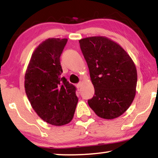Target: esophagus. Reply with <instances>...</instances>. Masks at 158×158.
I'll list each match as a JSON object with an SVG mask.
<instances>
[{
	"label": "esophagus",
	"instance_id": "34e87169",
	"mask_svg": "<svg viewBox=\"0 0 158 158\" xmlns=\"http://www.w3.org/2000/svg\"><path fill=\"white\" fill-rule=\"evenodd\" d=\"M76 86H77V87L78 89H79V88H80V87H81V82L78 83V84H77V85H76Z\"/></svg>",
	"mask_w": 158,
	"mask_h": 158
}]
</instances>
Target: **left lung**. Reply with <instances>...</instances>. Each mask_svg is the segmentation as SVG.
<instances>
[{
	"mask_svg": "<svg viewBox=\"0 0 158 158\" xmlns=\"http://www.w3.org/2000/svg\"><path fill=\"white\" fill-rule=\"evenodd\" d=\"M79 42L95 88V95L87 103L101 118H117L135 98L137 71L134 63L123 47L106 37H88Z\"/></svg>",
	"mask_w": 158,
	"mask_h": 158,
	"instance_id": "1",
	"label": "left lung"
}]
</instances>
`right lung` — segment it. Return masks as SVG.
<instances>
[{
	"label": "right lung",
	"instance_id": "right-lung-1",
	"mask_svg": "<svg viewBox=\"0 0 158 158\" xmlns=\"http://www.w3.org/2000/svg\"><path fill=\"white\" fill-rule=\"evenodd\" d=\"M67 39H48L31 56L25 76V89L38 115L47 123L61 126L72 120L78 98L77 88L61 77L60 57Z\"/></svg>",
	"mask_w": 158,
	"mask_h": 158
}]
</instances>
